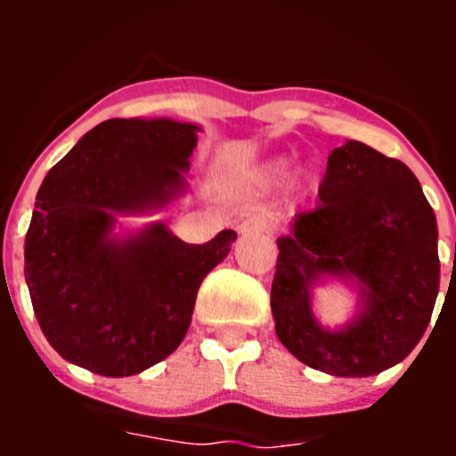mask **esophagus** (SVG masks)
Wrapping results in <instances>:
<instances>
[{"instance_id":"esophagus-1","label":"esophagus","mask_w":456,"mask_h":456,"mask_svg":"<svg viewBox=\"0 0 456 456\" xmlns=\"http://www.w3.org/2000/svg\"><path fill=\"white\" fill-rule=\"evenodd\" d=\"M237 231H240V235H244V237L260 235V232L272 231V224H269V219H265V216L251 215V216H247V219H241L240 224H237Z\"/></svg>"}]
</instances>
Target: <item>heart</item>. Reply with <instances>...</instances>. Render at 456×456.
<instances>
[{"instance_id":"heart-1","label":"heart","mask_w":456,"mask_h":456,"mask_svg":"<svg viewBox=\"0 0 456 456\" xmlns=\"http://www.w3.org/2000/svg\"><path fill=\"white\" fill-rule=\"evenodd\" d=\"M288 168H289L288 159H273V162L265 164L263 173H260V178H263V183H267V184L281 183V180L288 175Z\"/></svg>"}]
</instances>
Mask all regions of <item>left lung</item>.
I'll list each match as a JSON object with an SVG mask.
<instances>
[{"mask_svg":"<svg viewBox=\"0 0 456 456\" xmlns=\"http://www.w3.org/2000/svg\"><path fill=\"white\" fill-rule=\"evenodd\" d=\"M320 200L276 241V336L313 370L372 377L404 361L432 320L441 283L436 215L404 162L361 141L329 155ZM326 280L357 289V313L336 330L312 310V289Z\"/></svg>","mask_w":456,"mask_h":456,"instance_id":"left-lung-1","label":"left lung"}]
</instances>
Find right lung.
Listing matches in <instances>:
<instances>
[{
    "label": "right lung",
    "mask_w": 456,
    "mask_h": 456,
    "mask_svg": "<svg viewBox=\"0 0 456 456\" xmlns=\"http://www.w3.org/2000/svg\"><path fill=\"white\" fill-rule=\"evenodd\" d=\"M199 132L173 118L104 120L40 184L24 278L40 329L68 363L132 377L183 342L200 283L237 232L184 244L162 221L118 231V216L157 215L187 193Z\"/></svg>",
    "instance_id": "add662e5"
}]
</instances>
